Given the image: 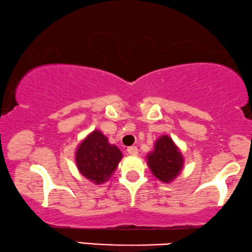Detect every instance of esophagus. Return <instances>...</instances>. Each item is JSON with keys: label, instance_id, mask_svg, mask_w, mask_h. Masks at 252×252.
I'll return each mask as SVG.
<instances>
[{"label": "esophagus", "instance_id": "obj_1", "mask_svg": "<svg viewBox=\"0 0 252 252\" xmlns=\"http://www.w3.org/2000/svg\"><path fill=\"white\" fill-rule=\"evenodd\" d=\"M126 151L131 156H136V155H138V148H136V147H129V148L126 149Z\"/></svg>", "mask_w": 252, "mask_h": 252}]
</instances>
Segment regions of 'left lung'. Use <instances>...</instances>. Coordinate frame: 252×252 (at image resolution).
Returning a JSON list of instances; mask_svg holds the SVG:
<instances>
[{
  "instance_id": "8db88e82",
  "label": "left lung",
  "mask_w": 252,
  "mask_h": 252,
  "mask_svg": "<svg viewBox=\"0 0 252 252\" xmlns=\"http://www.w3.org/2000/svg\"><path fill=\"white\" fill-rule=\"evenodd\" d=\"M148 165L153 176L161 182L170 183L183 168V157L169 135H161L155 143V149L147 156Z\"/></svg>"
}]
</instances>
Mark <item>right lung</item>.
<instances>
[{
  "instance_id": "1",
  "label": "right lung",
  "mask_w": 252,
  "mask_h": 252,
  "mask_svg": "<svg viewBox=\"0 0 252 252\" xmlns=\"http://www.w3.org/2000/svg\"><path fill=\"white\" fill-rule=\"evenodd\" d=\"M122 153L99 130L91 132L79 144L75 162L80 173L95 185L106 182L116 171Z\"/></svg>"
}]
</instances>
